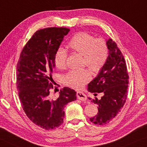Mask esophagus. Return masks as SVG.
Here are the masks:
<instances>
[{
	"mask_svg": "<svg viewBox=\"0 0 147 147\" xmlns=\"http://www.w3.org/2000/svg\"><path fill=\"white\" fill-rule=\"evenodd\" d=\"M76 96H77V98L79 99L80 100H86V98H87L86 94H84L83 92H76Z\"/></svg>",
	"mask_w": 147,
	"mask_h": 147,
	"instance_id": "obj_1",
	"label": "esophagus"
}]
</instances>
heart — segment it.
Segmentation results:
<instances>
[{
  "mask_svg": "<svg viewBox=\"0 0 147 147\" xmlns=\"http://www.w3.org/2000/svg\"><path fill=\"white\" fill-rule=\"evenodd\" d=\"M68 46L74 52L82 55V65L87 66L94 73H98L104 67L108 60L109 49L104 38H96L87 32H78L74 34L68 43ZM67 51L60 47L54 57L55 66L59 69L67 67ZM91 75L89 70H73L64 76L66 85L75 89H80L90 81Z\"/></svg>",
  "mask_w": 147,
  "mask_h": 147,
  "instance_id": "obj_1",
  "label": "heart"
}]
</instances>
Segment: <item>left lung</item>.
Listing matches in <instances>:
<instances>
[{"mask_svg":"<svg viewBox=\"0 0 147 147\" xmlns=\"http://www.w3.org/2000/svg\"><path fill=\"white\" fill-rule=\"evenodd\" d=\"M107 42L109 49L108 60L96 77L88 84L90 92L103 93L99 100L96 97L91 100L98 106V112L90 121L98 125L110 123L121 112L127 100L129 86V76L123 54L112 39Z\"/></svg>","mask_w":147,"mask_h":147,"instance_id":"1","label":"left lung"}]
</instances>
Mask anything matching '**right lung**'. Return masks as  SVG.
Returning <instances> with one entry per match:
<instances>
[{"label": "right lung", "mask_w": 147, "mask_h": 147, "mask_svg": "<svg viewBox=\"0 0 147 147\" xmlns=\"http://www.w3.org/2000/svg\"><path fill=\"white\" fill-rule=\"evenodd\" d=\"M70 29L50 27L37 30L22 49L16 65V87L22 109L28 119L45 130L55 129L63 123L65 105L76 100L69 87L52 99L50 90L57 49Z\"/></svg>", "instance_id": "right-lung-1"}]
</instances>
